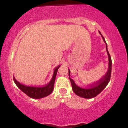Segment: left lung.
I'll return each instance as SVG.
<instances>
[{"mask_svg":"<svg viewBox=\"0 0 128 128\" xmlns=\"http://www.w3.org/2000/svg\"><path fill=\"white\" fill-rule=\"evenodd\" d=\"M99 33L101 35V36H102L103 40L105 43L106 50L108 56V70L105 76L101 80H100L98 82L94 83L93 85L91 86L90 87H88V88H82V87L77 85L74 83L73 80L70 78V70L68 69V75H69L70 80L71 83H72V89H73V92L76 95L82 97V98H87V99H90V98H94V97L96 96L98 94H99L106 88L107 84L110 82V77H111V66H112V62H111V56H110V54H109L108 50L107 44L106 43L105 40H104V37H103V35L100 33V32H99Z\"/></svg>","mask_w":128,"mask_h":128,"instance_id":"1","label":"left lung"}]
</instances>
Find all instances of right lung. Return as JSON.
Here are the masks:
<instances>
[{
  "instance_id": "right-lung-1",
  "label": "right lung",
  "mask_w": 128,
  "mask_h": 128,
  "mask_svg": "<svg viewBox=\"0 0 128 128\" xmlns=\"http://www.w3.org/2000/svg\"><path fill=\"white\" fill-rule=\"evenodd\" d=\"M60 66V65L58 66L56 68L54 69V74H53L51 80L47 84L44 86H31L25 85L18 82L14 76V81L17 87L22 92H24L29 97L34 98V99H40V98L47 96L49 94H51L52 92H53L56 73H57V71Z\"/></svg>"
}]
</instances>
